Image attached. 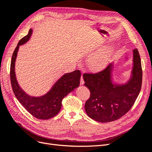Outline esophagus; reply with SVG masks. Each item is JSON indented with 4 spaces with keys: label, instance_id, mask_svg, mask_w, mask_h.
<instances>
[{
    "label": "esophagus",
    "instance_id": "34e87169",
    "mask_svg": "<svg viewBox=\"0 0 152 152\" xmlns=\"http://www.w3.org/2000/svg\"><path fill=\"white\" fill-rule=\"evenodd\" d=\"M83 83H84V80H83V76L82 75L80 77V84L83 85Z\"/></svg>",
    "mask_w": 152,
    "mask_h": 152
}]
</instances>
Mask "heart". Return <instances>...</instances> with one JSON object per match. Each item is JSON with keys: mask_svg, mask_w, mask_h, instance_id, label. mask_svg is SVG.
I'll return each instance as SVG.
<instances>
[{"mask_svg": "<svg viewBox=\"0 0 152 152\" xmlns=\"http://www.w3.org/2000/svg\"><path fill=\"white\" fill-rule=\"evenodd\" d=\"M111 46L106 45L91 55L87 60V66L92 70H99L105 66L109 61Z\"/></svg>", "mask_w": 152, "mask_h": 152, "instance_id": "1", "label": "heart"}]
</instances>
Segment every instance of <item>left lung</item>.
Masks as SVG:
<instances>
[{
  "instance_id": "1",
  "label": "left lung",
  "mask_w": 152,
  "mask_h": 152,
  "mask_svg": "<svg viewBox=\"0 0 152 152\" xmlns=\"http://www.w3.org/2000/svg\"><path fill=\"white\" fill-rule=\"evenodd\" d=\"M114 64L96 74H84V86L91 92L85 104L88 117L100 123L121 118L132 108L142 87V69L137 49L133 50V66L129 79L123 83L113 80Z\"/></svg>"
}]
</instances>
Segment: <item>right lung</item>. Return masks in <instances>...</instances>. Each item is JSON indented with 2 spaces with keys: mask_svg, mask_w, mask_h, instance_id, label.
Segmentation results:
<instances>
[{
  "mask_svg": "<svg viewBox=\"0 0 152 152\" xmlns=\"http://www.w3.org/2000/svg\"><path fill=\"white\" fill-rule=\"evenodd\" d=\"M33 31L31 29H29L28 34L19 41L14 51L10 64V82L15 97L26 111L36 118L48 119L59 113L63 99L79 86L81 73L80 70H75L63 75L50 91L41 96H30L26 94L18 82L15 72V64L19 46L30 39Z\"/></svg>",
  "mask_w": 152,
  "mask_h": 152,
  "instance_id": "obj_1",
  "label": "right lung"
}]
</instances>
